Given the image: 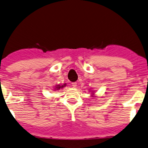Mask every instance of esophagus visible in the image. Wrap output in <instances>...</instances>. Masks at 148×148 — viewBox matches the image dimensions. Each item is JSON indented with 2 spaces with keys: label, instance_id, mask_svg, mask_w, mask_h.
Returning a JSON list of instances; mask_svg holds the SVG:
<instances>
[{
  "label": "esophagus",
  "instance_id": "obj_1",
  "mask_svg": "<svg viewBox=\"0 0 148 148\" xmlns=\"http://www.w3.org/2000/svg\"><path fill=\"white\" fill-rule=\"evenodd\" d=\"M72 86L74 88H76V86H77V83H76V82H72Z\"/></svg>",
  "mask_w": 148,
  "mask_h": 148
}]
</instances>
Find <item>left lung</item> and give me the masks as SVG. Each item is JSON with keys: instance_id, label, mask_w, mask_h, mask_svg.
Returning a JSON list of instances; mask_svg holds the SVG:
<instances>
[{"instance_id": "obj_1", "label": "left lung", "mask_w": 148, "mask_h": 148, "mask_svg": "<svg viewBox=\"0 0 148 148\" xmlns=\"http://www.w3.org/2000/svg\"><path fill=\"white\" fill-rule=\"evenodd\" d=\"M92 94H94V93H92Z\"/></svg>"}]
</instances>
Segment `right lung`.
Here are the masks:
<instances>
[{
  "mask_svg": "<svg viewBox=\"0 0 148 148\" xmlns=\"http://www.w3.org/2000/svg\"><path fill=\"white\" fill-rule=\"evenodd\" d=\"M65 86H66V84H64V85H62V86L57 85V86H56V88H55V90H59V89H60V88H62L63 87H64Z\"/></svg>",
  "mask_w": 148,
  "mask_h": 148,
  "instance_id": "1",
  "label": "right lung"
}]
</instances>
